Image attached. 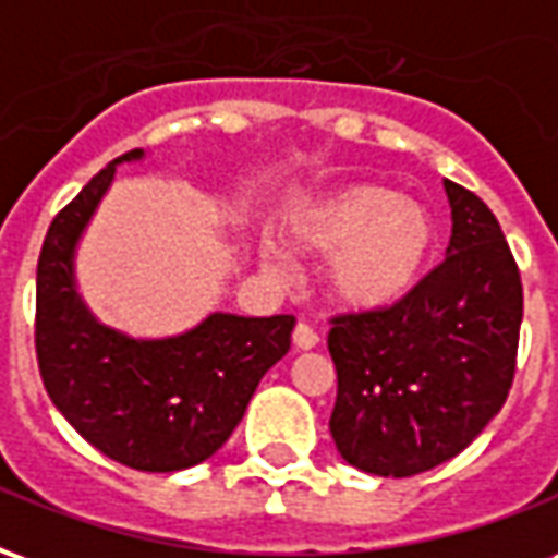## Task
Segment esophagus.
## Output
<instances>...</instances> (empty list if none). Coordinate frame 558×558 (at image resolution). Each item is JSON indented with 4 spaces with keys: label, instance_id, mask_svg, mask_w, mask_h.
I'll return each instance as SVG.
<instances>
[{
    "label": "esophagus",
    "instance_id": "34e87169",
    "mask_svg": "<svg viewBox=\"0 0 558 558\" xmlns=\"http://www.w3.org/2000/svg\"><path fill=\"white\" fill-rule=\"evenodd\" d=\"M292 343H295L299 350H314L316 343H319V335H316L311 326L299 323V326H295V331H292Z\"/></svg>",
    "mask_w": 558,
    "mask_h": 558
}]
</instances>
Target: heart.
Returning <instances> with one entry per match:
<instances>
[{"label": "heart", "mask_w": 558, "mask_h": 558, "mask_svg": "<svg viewBox=\"0 0 558 558\" xmlns=\"http://www.w3.org/2000/svg\"><path fill=\"white\" fill-rule=\"evenodd\" d=\"M292 247L326 259V292L347 314H379L410 299L430 268L436 223L430 211L379 182L343 184L304 203L287 223ZM263 266L283 271L278 247H263Z\"/></svg>", "instance_id": "heart-1"}]
</instances>
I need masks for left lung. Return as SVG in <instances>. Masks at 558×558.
I'll return each instance as SVG.
<instances>
[{
	"instance_id": "left-lung-1",
	"label": "left lung",
	"mask_w": 558,
	"mask_h": 558,
	"mask_svg": "<svg viewBox=\"0 0 558 558\" xmlns=\"http://www.w3.org/2000/svg\"><path fill=\"white\" fill-rule=\"evenodd\" d=\"M448 256L418 290L379 314L331 319L338 371L331 439L383 478H410L457 457L502 410L514 383L523 283L499 220L445 179Z\"/></svg>"
}]
</instances>
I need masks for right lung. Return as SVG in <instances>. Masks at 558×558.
<instances>
[{
  "mask_svg": "<svg viewBox=\"0 0 558 558\" xmlns=\"http://www.w3.org/2000/svg\"><path fill=\"white\" fill-rule=\"evenodd\" d=\"M107 163L50 223L38 256L35 350L47 395L68 424L122 466L179 472L230 439L268 367L290 352L295 316L208 314L172 338L104 326L77 292V244L110 191Z\"/></svg>",
  "mask_w": 558,
  "mask_h": 558,
  "instance_id": "right-lung-1",
  "label": "right lung"
}]
</instances>
